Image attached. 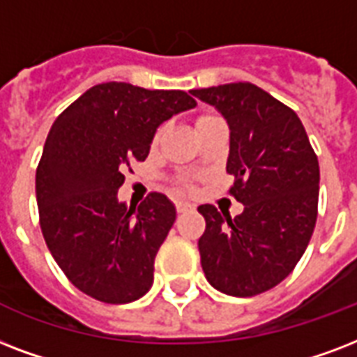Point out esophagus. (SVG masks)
I'll use <instances>...</instances> for the list:
<instances>
[{
	"instance_id": "1",
	"label": "esophagus",
	"mask_w": 357,
	"mask_h": 357,
	"mask_svg": "<svg viewBox=\"0 0 357 357\" xmlns=\"http://www.w3.org/2000/svg\"><path fill=\"white\" fill-rule=\"evenodd\" d=\"M175 206H176V210H178V212H188V210L195 208V206H193L190 201H176Z\"/></svg>"
}]
</instances>
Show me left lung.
I'll return each instance as SVG.
<instances>
[{"instance_id": "left-lung-1", "label": "left lung", "mask_w": 357, "mask_h": 357, "mask_svg": "<svg viewBox=\"0 0 357 357\" xmlns=\"http://www.w3.org/2000/svg\"><path fill=\"white\" fill-rule=\"evenodd\" d=\"M214 106L229 126L231 193L244 204L231 218L201 204L199 238L208 283L229 296L270 291L294 270L307 248L319 206V160L302 121L253 84L190 91Z\"/></svg>"}]
</instances>
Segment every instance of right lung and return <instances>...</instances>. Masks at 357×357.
Instances as JSON below:
<instances>
[{
	"label": "right lung",
	"instance_id": "1",
	"mask_svg": "<svg viewBox=\"0 0 357 357\" xmlns=\"http://www.w3.org/2000/svg\"><path fill=\"white\" fill-rule=\"evenodd\" d=\"M195 106L184 91L109 82L85 91L52 124L35 181L40 229L55 262L87 296L130 303L153 287L175 204L154 192L135 208L117 190L124 167L149 156L160 124Z\"/></svg>",
	"mask_w": 357,
	"mask_h": 357
}]
</instances>
